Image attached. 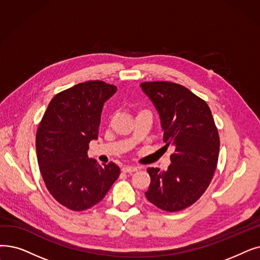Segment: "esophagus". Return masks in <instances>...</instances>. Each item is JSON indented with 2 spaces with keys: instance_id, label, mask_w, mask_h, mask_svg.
<instances>
[{
  "instance_id": "esophagus-1",
  "label": "esophagus",
  "mask_w": 260,
  "mask_h": 260,
  "mask_svg": "<svg viewBox=\"0 0 260 260\" xmlns=\"http://www.w3.org/2000/svg\"><path fill=\"white\" fill-rule=\"evenodd\" d=\"M138 170L137 167H133V166H125L122 168V171L124 173H133V172H136Z\"/></svg>"
}]
</instances>
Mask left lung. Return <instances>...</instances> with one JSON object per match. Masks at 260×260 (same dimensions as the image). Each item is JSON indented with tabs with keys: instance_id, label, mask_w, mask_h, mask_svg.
<instances>
[{
	"instance_id": "left-lung-1",
	"label": "left lung",
	"mask_w": 260,
	"mask_h": 260,
	"mask_svg": "<svg viewBox=\"0 0 260 260\" xmlns=\"http://www.w3.org/2000/svg\"><path fill=\"white\" fill-rule=\"evenodd\" d=\"M160 116L166 146H174L167 171L149 168L146 199L161 210L175 212L204 194L217 169L220 137L204 100L172 82L141 83ZM165 146V148H166Z\"/></svg>"
}]
</instances>
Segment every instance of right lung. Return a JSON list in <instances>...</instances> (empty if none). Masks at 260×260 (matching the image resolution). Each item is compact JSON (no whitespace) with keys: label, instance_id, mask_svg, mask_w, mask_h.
Returning a JSON list of instances; mask_svg holds the SVG:
<instances>
[{"label":"right lung","instance_id":"1","mask_svg":"<svg viewBox=\"0 0 260 260\" xmlns=\"http://www.w3.org/2000/svg\"><path fill=\"white\" fill-rule=\"evenodd\" d=\"M116 91L102 81L77 84L51 100L39 123L36 152L43 182L70 210L98 204L120 175L114 162L99 165L87 155L89 142L98 139L103 105Z\"/></svg>","mask_w":260,"mask_h":260}]
</instances>
